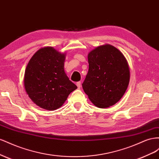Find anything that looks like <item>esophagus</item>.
I'll use <instances>...</instances> for the list:
<instances>
[{
	"label": "esophagus",
	"mask_w": 159,
	"mask_h": 159,
	"mask_svg": "<svg viewBox=\"0 0 159 159\" xmlns=\"http://www.w3.org/2000/svg\"><path fill=\"white\" fill-rule=\"evenodd\" d=\"M76 86H77V87H78L79 89H80V88L81 87V83H80V81H79V82H77V83H76Z\"/></svg>",
	"instance_id": "1"
}]
</instances>
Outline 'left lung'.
Wrapping results in <instances>:
<instances>
[{"instance_id": "1", "label": "left lung", "mask_w": 159, "mask_h": 159, "mask_svg": "<svg viewBox=\"0 0 159 159\" xmlns=\"http://www.w3.org/2000/svg\"><path fill=\"white\" fill-rule=\"evenodd\" d=\"M89 71L82 84L84 93L98 108L114 105L128 87L130 71L122 53L110 44L99 46L88 55Z\"/></svg>"}]
</instances>
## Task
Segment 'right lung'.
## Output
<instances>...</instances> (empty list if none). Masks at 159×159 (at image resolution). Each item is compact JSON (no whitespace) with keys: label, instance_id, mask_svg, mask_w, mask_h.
<instances>
[{"label":"right lung","instance_id":"1","mask_svg":"<svg viewBox=\"0 0 159 159\" xmlns=\"http://www.w3.org/2000/svg\"><path fill=\"white\" fill-rule=\"evenodd\" d=\"M65 54L52 47L39 49L31 58L25 74V87L36 105L46 110L61 107L77 89L64 70Z\"/></svg>","mask_w":159,"mask_h":159}]
</instances>
